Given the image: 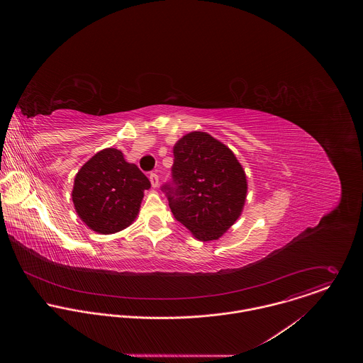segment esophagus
<instances>
[{
  "label": "esophagus",
  "mask_w": 363,
  "mask_h": 363,
  "mask_svg": "<svg viewBox=\"0 0 363 363\" xmlns=\"http://www.w3.org/2000/svg\"><path fill=\"white\" fill-rule=\"evenodd\" d=\"M150 180H151L152 187H157L159 186V176L156 173H151L150 174Z\"/></svg>",
  "instance_id": "obj_1"
}]
</instances>
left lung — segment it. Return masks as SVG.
Wrapping results in <instances>:
<instances>
[{"label": "left lung", "instance_id": "8db88e82", "mask_svg": "<svg viewBox=\"0 0 363 363\" xmlns=\"http://www.w3.org/2000/svg\"><path fill=\"white\" fill-rule=\"evenodd\" d=\"M172 183L162 186L174 218L201 242L218 240L240 216L246 173L235 154L207 133L193 131L173 147Z\"/></svg>", "mask_w": 363, "mask_h": 363}]
</instances>
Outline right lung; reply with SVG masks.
<instances>
[{
    "mask_svg": "<svg viewBox=\"0 0 363 363\" xmlns=\"http://www.w3.org/2000/svg\"><path fill=\"white\" fill-rule=\"evenodd\" d=\"M151 183L121 151L106 148L92 156L77 173L72 203L84 223L102 235L120 232L138 215L144 190Z\"/></svg>",
    "mask_w": 363,
    "mask_h": 363,
    "instance_id": "obj_1",
    "label": "right lung"
}]
</instances>
